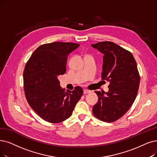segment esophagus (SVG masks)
Returning a JSON list of instances; mask_svg holds the SVG:
<instances>
[{
    "label": "esophagus",
    "instance_id": "1",
    "mask_svg": "<svg viewBox=\"0 0 157 157\" xmlns=\"http://www.w3.org/2000/svg\"><path fill=\"white\" fill-rule=\"evenodd\" d=\"M91 91L90 90H84V94H87V93H89Z\"/></svg>",
    "mask_w": 157,
    "mask_h": 157
}]
</instances>
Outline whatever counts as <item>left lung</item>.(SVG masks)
Instances as JSON below:
<instances>
[{
    "instance_id": "1",
    "label": "left lung",
    "mask_w": 157,
    "mask_h": 157,
    "mask_svg": "<svg viewBox=\"0 0 157 157\" xmlns=\"http://www.w3.org/2000/svg\"><path fill=\"white\" fill-rule=\"evenodd\" d=\"M91 46L104 54L102 79L109 82L108 92L95 91L98 100L93 113L100 121L115 122L128 111L136 97L140 75L136 61L132 53L114 42H100Z\"/></svg>"
}]
</instances>
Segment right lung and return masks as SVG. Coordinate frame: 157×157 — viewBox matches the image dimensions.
I'll use <instances>...</instances> for the list:
<instances>
[{
	"instance_id": "add662e5",
	"label": "right lung",
	"mask_w": 157,
	"mask_h": 157,
	"mask_svg": "<svg viewBox=\"0 0 157 157\" xmlns=\"http://www.w3.org/2000/svg\"><path fill=\"white\" fill-rule=\"evenodd\" d=\"M79 46L60 42L42 44L35 50L25 66L23 80L27 101L48 122L59 123L71 117L83 95L79 86L65 91L58 79L66 71L67 55Z\"/></svg>"
}]
</instances>
